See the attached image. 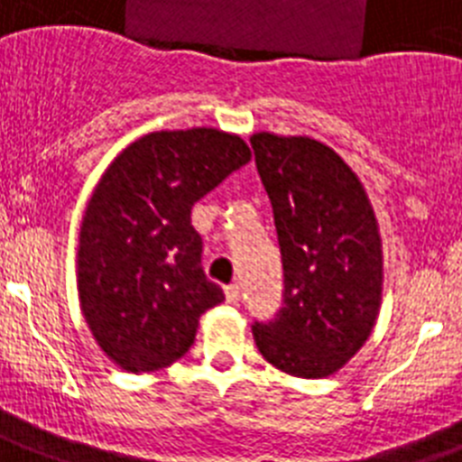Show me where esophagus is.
<instances>
[{"instance_id": "34e87169", "label": "esophagus", "mask_w": 462, "mask_h": 462, "mask_svg": "<svg viewBox=\"0 0 462 462\" xmlns=\"http://www.w3.org/2000/svg\"><path fill=\"white\" fill-rule=\"evenodd\" d=\"M239 296H242V286L235 282V284L225 286V298H227V303L237 305L239 303Z\"/></svg>"}]
</instances>
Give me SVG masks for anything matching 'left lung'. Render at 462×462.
Returning a JSON list of instances; mask_svg holds the SVG:
<instances>
[{
  "mask_svg": "<svg viewBox=\"0 0 462 462\" xmlns=\"http://www.w3.org/2000/svg\"><path fill=\"white\" fill-rule=\"evenodd\" d=\"M251 147L284 267V305L274 319L254 321V340L284 374L324 378L366 343L381 308L374 208L359 178L324 143L255 134Z\"/></svg>",
  "mask_w": 462,
  "mask_h": 462,
  "instance_id": "8db88e82",
  "label": "left lung"
}]
</instances>
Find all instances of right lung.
Listing matches in <instances>:
<instances>
[{
  "mask_svg": "<svg viewBox=\"0 0 462 462\" xmlns=\"http://www.w3.org/2000/svg\"><path fill=\"white\" fill-rule=\"evenodd\" d=\"M239 135L154 131L131 143L100 178L79 232L84 319L122 369H164L195 343L199 317L225 300L201 267L195 201L249 164Z\"/></svg>",
  "mask_w": 462,
  "mask_h": 462,
  "instance_id": "obj_1",
  "label": "right lung"
}]
</instances>
